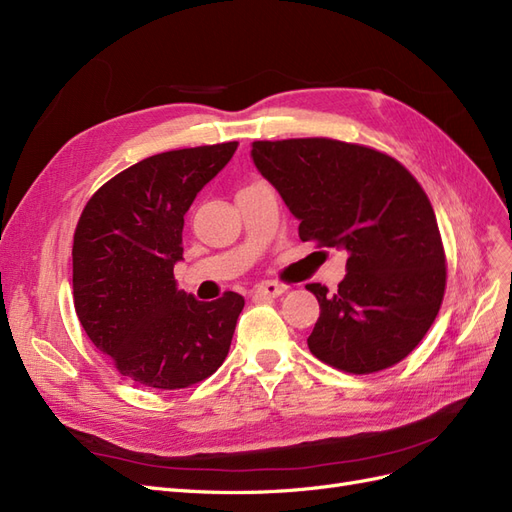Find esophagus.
Returning <instances> with one entry per match:
<instances>
[{
  "label": "esophagus",
  "instance_id": "esophagus-1",
  "mask_svg": "<svg viewBox=\"0 0 512 512\" xmlns=\"http://www.w3.org/2000/svg\"><path fill=\"white\" fill-rule=\"evenodd\" d=\"M284 292H286V286L284 284H277V282H265V284H260V286L254 288L256 297H271V299H275V297H280V294H284Z\"/></svg>",
  "mask_w": 512,
  "mask_h": 512
}]
</instances>
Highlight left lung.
Wrapping results in <instances>:
<instances>
[{"label":"left lung","mask_w":512,"mask_h":512,"mask_svg":"<svg viewBox=\"0 0 512 512\" xmlns=\"http://www.w3.org/2000/svg\"><path fill=\"white\" fill-rule=\"evenodd\" d=\"M252 158L301 220V241L348 254L335 292L305 286L320 303L309 350L356 376L404 361L446 290L444 245L421 183L389 153L322 136L254 141Z\"/></svg>","instance_id":"8db88e82"}]
</instances>
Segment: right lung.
Wrapping results in <instances>:
<instances>
[{
	"mask_svg": "<svg viewBox=\"0 0 512 512\" xmlns=\"http://www.w3.org/2000/svg\"><path fill=\"white\" fill-rule=\"evenodd\" d=\"M237 141L164 151L121 170L87 200L72 245L74 309L119 374L177 391L209 378L230 348L245 305L177 290L183 215L220 173Z\"/></svg>",
	"mask_w": 512,
	"mask_h": 512,
	"instance_id": "1",
	"label": "right lung"
}]
</instances>
